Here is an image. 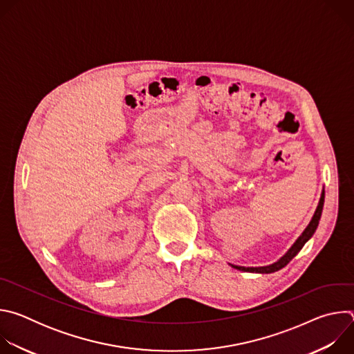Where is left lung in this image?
Segmentation results:
<instances>
[{"label":"left lung","mask_w":354,"mask_h":354,"mask_svg":"<svg viewBox=\"0 0 354 354\" xmlns=\"http://www.w3.org/2000/svg\"><path fill=\"white\" fill-rule=\"evenodd\" d=\"M324 201H325V190L322 192L321 194V200H319V205L317 207V212L311 220V223L308 224V227L306 228V231L301 234V236L295 241V243L290 248V250L287 252V254L280 259L277 261L276 263L270 265V266H263V268H243V266H234L235 269L238 270H243V272H257V273H272V272H276V270H280L281 268H284L297 254L301 250V248L306 245V242L314 235L318 224H319V220H321V214H322V209H324Z\"/></svg>","instance_id":"obj_1"}]
</instances>
